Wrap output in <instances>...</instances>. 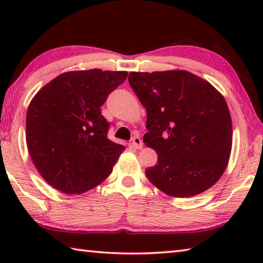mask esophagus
<instances>
[{
    "label": "esophagus",
    "instance_id": "1",
    "mask_svg": "<svg viewBox=\"0 0 263 263\" xmlns=\"http://www.w3.org/2000/svg\"><path fill=\"white\" fill-rule=\"evenodd\" d=\"M132 144H133V147L137 148V149H141L142 148V141H141V139L138 136L133 137Z\"/></svg>",
    "mask_w": 263,
    "mask_h": 263
}]
</instances>
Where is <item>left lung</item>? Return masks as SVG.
Here are the masks:
<instances>
[{
  "mask_svg": "<svg viewBox=\"0 0 263 263\" xmlns=\"http://www.w3.org/2000/svg\"><path fill=\"white\" fill-rule=\"evenodd\" d=\"M128 83L147 112L145 145L158 154L157 164L145 172L151 183L173 197L211 188L228 167L232 148L224 96L186 70L131 72Z\"/></svg>",
  "mask_w": 263,
  "mask_h": 263,
  "instance_id": "left-lung-1",
  "label": "left lung"
}]
</instances>
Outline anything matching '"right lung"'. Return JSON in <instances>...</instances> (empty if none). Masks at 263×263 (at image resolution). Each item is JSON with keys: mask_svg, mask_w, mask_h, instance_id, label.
<instances>
[{"mask_svg": "<svg viewBox=\"0 0 263 263\" xmlns=\"http://www.w3.org/2000/svg\"><path fill=\"white\" fill-rule=\"evenodd\" d=\"M127 72L62 73L30 102L26 145L35 168L53 188L79 195L108 177L125 147L108 139L101 106Z\"/></svg>", "mask_w": 263, "mask_h": 263, "instance_id": "obj_1", "label": "right lung"}]
</instances>
